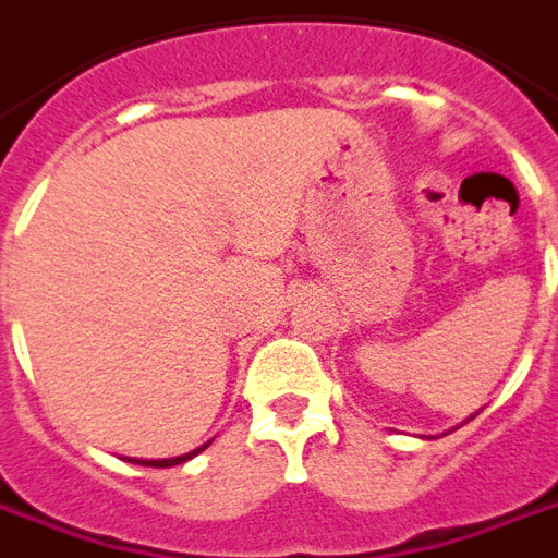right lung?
Here are the masks:
<instances>
[{
  "label": "right lung",
  "instance_id": "obj_1",
  "mask_svg": "<svg viewBox=\"0 0 558 558\" xmlns=\"http://www.w3.org/2000/svg\"><path fill=\"white\" fill-rule=\"evenodd\" d=\"M208 444H202L198 450H193V453H184V456H174V459H130V462H135V465H150V469H169V465H181V462H186V459H193L196 453H202Z\"/></svg>",
  "mask_w": 558,
  "mask_h": 558
}]
</instances>
